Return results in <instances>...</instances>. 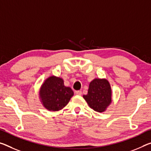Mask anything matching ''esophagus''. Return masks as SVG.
<instances>
[{
	"label": "esophagus",
	"instance_id": "34e87169",
	"mask_svg": "<svg viewBox=\"0 0 151 151\" xmlns=\"http://www.w3.org/2000/svg\"><path fill=\"white\" fill-rule=\"evenodd\" d=\"M75 93H76V95H82V91H76Z\"/></svg>",
	"mask_w": 151,
	"mask_h": 151
}]
</instances>
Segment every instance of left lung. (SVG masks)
<instances>
[{
    "instance_id": "obj_1",
    "label": "left lung",
    "mask_w": 151,
    "mask_h": 151,
    "mask_svg": "<svg viewBox=\"0 0 151 151\" xmlns=\"http://www.w3.org/2000/svg\"><path fill=\"white\" fill-rule=\"evenodd\" d=\"M83 98L88 106L97 112H104L111 103V88L108 81L95 78L90 83L88 93Z\"/></svg>"
}]
</instances>
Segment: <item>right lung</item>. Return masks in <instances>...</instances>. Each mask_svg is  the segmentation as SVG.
I'll use <instances>...</instances> for the list:
<instances>
[{"label": "right lung", "instance_id": "add662e5", "mask_svg": "<svg viewBox=\"0 0 151 151\" xmlns=\"http://www.w3.org/2000/svg\"><path fill=\"white\" fill-rule=\"evenodd\" d=\"M73 95L71 88L64 86L63 78L55 76L47 78L40 90V98L43 106L52 111L65 107Z\"/></svg>", "mask_w": 151, "mask_h": 151}]
</instances>
